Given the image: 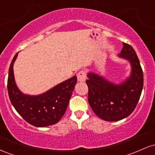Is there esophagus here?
<instances>
[{
	"label": "esophagus",
	"mask_w": 155,
	"mask_h": 155,
	"mask_svg": "<svg viewBox=\"0 0 155 155\" xmlns=\"http://www.w3.org/2000/svg\"><path fill=\"white\" fill-rule=\"evenodd\" d=\"M87 79V74L84 71H81L77 74V79L79 81H84Z\"/></svg>",
	"instance_id": "obj_1"
}]
</instances>
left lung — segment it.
Wrapping results in <instances>:
<instances>
[{
  "mask_svg": "<svg viewBox=\"0 0 155 155\" xmlns=\"http://www.w3.org/2000/svg\"><path fill=\"white\" fill-rule=\"evenodd\" d=\"M119 56L129 60L132 66L130 76L123 83L114 84L93 73H89L86 81L90 107L97 117L108 122L122 120L134 111L143 86V71L134 49L123 43Z\"/></svg>",
  "mask_w": 155,
  "mask_h": 155,
  "instance_id": "8db88e82",
  "label": "left lung"
}]
</instances>
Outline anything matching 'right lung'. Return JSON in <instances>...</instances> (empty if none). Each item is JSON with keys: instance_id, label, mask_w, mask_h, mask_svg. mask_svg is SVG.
<instances>
[{"instance_id": "right-lung-1", "label": "right lung", "mask_w": 155, "mask_h": 155, "mask_svg": "<svg viewBox=\"0 0 155 155\" xmlns=\"http://www.w3.org/2000/svg\"><path fill=\"white\" fill-rule=\"evenodd\" d=\"M17 53L11 63L7 88L13 106L19 114L35 127H46L56 124L65 114L74 91L76 76L55 86L42 95L31 96L22 93L16 85L13 65Z\"/></svg>"}]
</instances>
